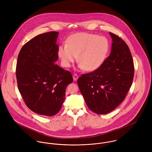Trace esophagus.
<instances>
[{
    "label": "esophagus",
    "instance_id": "34e87169",
    "mask_svg": "<svg viewBox=\"0 0 152 152\" xmlns=\"http://www.w3.org/2000/svg\"><path fill=\"white\" fill-rule=\"evenodd\" d=\"M78 78V75H77V74H74L73 75V80L74 81H77Z\"/></svg>",
    "mask_w": 152,
    "mask_h": 152
}]
</instances>
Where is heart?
<instances>
[{"label":"heart","instance_id":"obj_1","mask_svg":"<svg viewBox=\"0 0 152 152\" xmlns=\"http://www.w3.org/2000/svg\"><path fill=\"white\" fill-rule=\"evenodd\" d=\"M109 47L108 41L104 37L78 33L69 38L67 44L59 47L58 54L65 67L70 66L78 56L79 67L87 71H93L104 63Z\"/></svg>","mask_w":152,"mask_h":152}]
</instances>
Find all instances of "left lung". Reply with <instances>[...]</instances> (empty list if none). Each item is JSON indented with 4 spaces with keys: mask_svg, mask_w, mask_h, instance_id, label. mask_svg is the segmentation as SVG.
Segmentation results:
<instances>
[{
    "mask_svg": "<svg viewBox=\"0 0 152 152\" xmlns=\"http://www.w3.org/2000/svg\"><path fill=\"white\" fill-rule=\"evenodd\" d=\"M109 34L112 40L109 56L97 69L83 74L77 81L88 107L101 115L112 112L123 102L134 76L128 45L119 36Z\"/></svg>",
    "mask_w": 152,
    "mask_h": 152,
    "instance_id": "left-lung-1",
    "label": "left lung"
}]
</instances>
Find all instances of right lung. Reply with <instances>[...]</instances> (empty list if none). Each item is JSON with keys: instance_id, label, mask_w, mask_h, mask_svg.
<instances>
[{"instance_id": "obj_1", "label": "right lung", "mask_w": 152, "mask_h": 152, "mask_svg": "<svg viewBox=\"0 0 152 152\" xmlns=\"http://www.w3.org/2000/svg\"><path fill=\"white\" fill-rule=\"evenodd\" d=\"M58 32L39 34L22 47L18 58V86L27 107L38 114L52 116L61 108L65 89L72 83L71 72L55 63Z\"/></svg>"}]
</instances>
